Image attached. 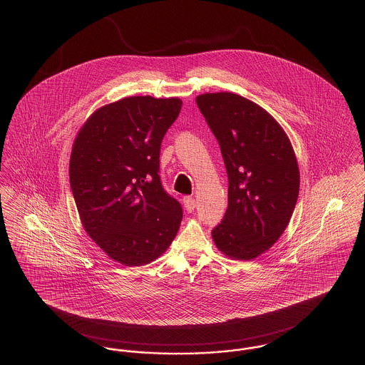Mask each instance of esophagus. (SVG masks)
<instances>
[{"label": "esophagus", "mask_w": 365, "mask_h": 365, "mask_svg": "<svg viewBox=\"0 0 365 365\" xmlns=\"http://www.w3.org/2000/svg\"><path fill=\"white\" fill-rule=\"evenodd\" d=\"M183 204H185V208H186L187 212H192L195 209V205H197L195 200L192 197H189V195L183 198Z\"/></svg>", "instance_id": "1"}]
</instances>
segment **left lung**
I'll return each mask as SVG.
<instances>
[{"mask_svg":"<svg viewBox=\"0 0 365 365\" xmlns=\"http://www.w3.org/2000/svg\"><path fill=\"white\" fill-rule=\"evenodd\" d=\"M197 105L220 145L228 176V207L212 230L216 247L232 260H253L289 225L299 170L284 130L260 105L234 93H207Z\"/></svg>","mask_w":365,"mask_h":365,"instance_id":"1","label":"left lung"}]
</instances>
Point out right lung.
<instances>
[{"instance_id": "1", "label": "right lung", "mask_w": 365, "mask_h": 365, "mask_svg": "<svg viewBox=\"0 0 365 365\" xmlns=\"http://www.w3.org/2000/svg\"><path fill=\"white\" fill-rule=\"evenodd\" d=\"M182 100L135 96L97 109L79 130L70 158L71 190L88 237L125 267L160 257L182 222L163 189L161 140Z\"/></svg>"}]
</instances>
